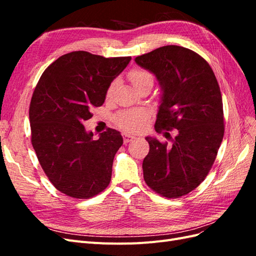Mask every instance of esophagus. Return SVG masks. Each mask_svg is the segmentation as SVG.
Listing matches in <instances>:
<instances>
[{
  "mask_svg": "<svg viewBox=\"0 0 256 256\" xmlns=\"http://www.w3.org/2000/svg\"><path fill=\"white\" fill-rule=\"evenodd\" d=\"M122 138H124V143H129L131 140H134V136L129 134H122Z\"/></svg>",
  "mask_w": 256,
  "mask_h": 256,
  "instance_id": "1",
  "label": "esophagus"
}]
</instances>
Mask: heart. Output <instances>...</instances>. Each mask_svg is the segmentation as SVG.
<instances>
[{
    "label": "heart",
    "mask_w": 256,
    "mask_h": 256,
    "mask_svg": "<svg viewBox=\"0 0 256 256\" xmlns=\"http://www.w3.org/2000/svg\"><path fill=\"white\" fill-rule=\"evenodd\" d=\"M128 79L136 90L145 83H154V76L142 68H134L128 74ZM116 81H112L106 92V97L109 99L112 97ZM115 124L120 129L128 132H138L141 131L147 122V114L143 111H125L115 116Z\"/></svg>",
    "instance_id": "b5f03b06"
}]
</instances>
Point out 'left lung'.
Instances as JSON below:
<instances>
[{
	"label": "left lung",
	"mask_w": 256,
	"mask_h": 256,
	"mask_svg": "<svg viewBox=\"0 0 256 256\" xmlns=\"http://www.w3.org/2000/svg\"><path fill=\"white\" fill-rule=\"evenodd\" d=\"M134 60L156 76L162 90L154 129L177 130L172 145L145 138L150 152L142 164L144 180L158 194L177 198L205 180L223 140L219 84L207 62L180 46H164Z\"/></svg>",
	"instance_id": "8db88e82"
}]
</instances>
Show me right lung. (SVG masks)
<instances>
[{
	"label": "right lung",
	"mask_w": 256,
	"mask_h": 256,
	"mask_svg": "<svg viewBox=\"0 0 256 256\" xmlns=\"http://www.w3.org/2000/svg\"><path fill=\"white\" fill-rule=\"evenodd\" d=\"M130 60L74 51L54 60L36 85L28 111L30 142L49 180L68 196L90 198L110 184L122 138L108 128L92 140L83 124L92 108L104 104L108 86Z\"/></svg>",
	"instance_id": "right-lung-1"
}]
</instances>
